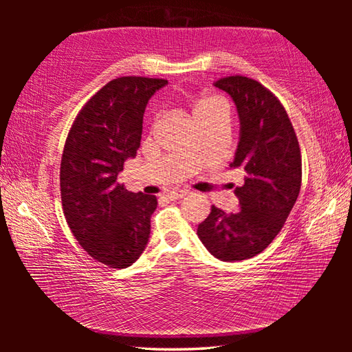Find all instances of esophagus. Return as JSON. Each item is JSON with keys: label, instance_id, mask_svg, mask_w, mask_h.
<instances>
[{"label": "esophagus", "instance_id": "esophagus-1", "mask_svg": "<svg viewBox=\"0 0 352 352\" xmlns=\"http://www.w3.org/2000/svg\"><path fill=\"white\" fill-rule=\"evenodd\" d=\"M184 195H188L186 190L177 189V190H169V192L166 194V197H168L169 200H180L184 197Z\"/></svg>", "mask_w": 352, "mask_h": 352}]
</instances>
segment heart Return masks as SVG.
Segmentation results:
<instances>
[{
  "instance_id": "heart-1",
  "label": "heart",
  "mask_w": 352,
  "mask_h": 352,
  "mask_svg": "<svg viewBox=\"0 0 352 352\" xmlns=\"http://www.w3.org/2000/svg\"><path fill=\"white\" fill-rule=\"evenodd\" d=\"M194 116L197 122L206 121H228V107L219 96H204L194 102Z\"/></svg>"
}]
</instances>
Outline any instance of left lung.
<instances>
[{
    "mask_svg": "<svg viewBox=\"0 0 352 352\" xmlns=\"http://www.w3.org/2000/svg\"><path fill=\"white\" fill-rule=\"evenodd\" d=\"M214 87L236 105L241 130L230 166L245 172V182L234 189L239 211L212 206L197 234L217 259L245 261L270 245L294 208L301 188V153L284 107L259 82L228 76Z\"/></svg>",
    "mask_w": 352,
    "mask_h": 352,
    "instance_id": "left-lung-1",
    "label": "left lung"
}]
</instances>
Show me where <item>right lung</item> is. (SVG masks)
Listing matches in <instances>:
<instances>
[{"label":"right lung","mask_w":352,"mask_h":352,"mask_svg":"<svg viewBox=\"0 0 352 352\" xmlns=\"http://www.w3.org/2000/svg\"><path fill=\"white\" fill-rule=\"evenodd\" d=\"M166 85L135 76L109 82L80 110L65 142L63 214L82 248L113 269L132 265L151 237L157 197L130 192L118 174L136 157L148 99Z\"/></svg>","instance_id":"1"}]
</instances>
